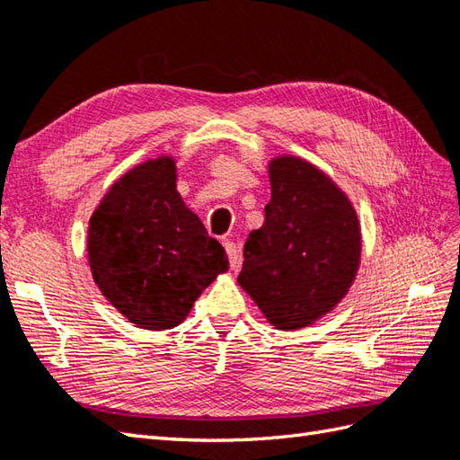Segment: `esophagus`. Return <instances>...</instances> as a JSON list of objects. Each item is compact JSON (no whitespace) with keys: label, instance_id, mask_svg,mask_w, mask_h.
Masks as SVG:
<instances>
[{"label":"esophagus","instance_id":"esophagus-1","mask_svg":"<svg viewBox=\"0 0 460 460\" xmlns=\"http://www.w3.org/2000/svg\"><path fill=\"white\" fill-rule=\"evenodd\" d=\"M223 247H225V251H227V257H229V265H231V269L233 270H237L239 269V265H241V257H239V249H237V245L233 241H225L223 243Z\"/></svg>","mask_w":460,"mask_h":460}]
</instances>
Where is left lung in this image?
<instances>
[{
	"mask_svg": "<svg viewBox=\"0 0 460 460\" xmlns=\"http://www.w3.org/2000/svg\"><path fill=\"white\" fill-rule=\"evenodd\" d=\"M265 223L249 233L239 285L279 330L316 322L356 279L361 233L346 193L295 155L269 164Z\"/></svg>",
	"mask_w": 460,
	"mask_h": 460,
	"instance_id": "1",
	"label": "left lung"
}]
</instances>
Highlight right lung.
<instances>
[{
	"label": "right lung",
	"mask_w": 460,
	"mask_h": 460,
	"mask_svg": "<svg viewBox=\"0 0 460 460\" xmlns=\"http://www.w3.org/2000/svg\"><path fill=\"white\" fill-rule=\"evenodd\" d=\"M170 155L126 172L89 223V262L111 305L144 330L181 324L193 302L229 269L219 241L175 190Z\"/></svg>",
	"instance_id": "right-lung-1"
}]
</instances>
